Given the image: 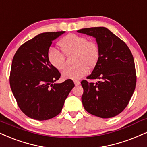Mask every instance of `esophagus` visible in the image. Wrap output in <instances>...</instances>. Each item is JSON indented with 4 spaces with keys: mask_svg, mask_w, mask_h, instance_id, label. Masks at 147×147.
Listing matches in <instances>:
<instances>
[{
    "mask_svg": "<svg viewBox=\"0 0 147 147\" xmlns=\"http://www.w3.org/2000/svg\"><path fill=\"white\" fill-rule=\"evenodd\" d=\"M74 83H75V86H79V85H80L81 84V82L79 81H74Z\"/></svg>",
    "mask_w": 147,
    "mask_h": 147,
    "instance_id": "1",
    "label": "esophagus"
}]
</instances>
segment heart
<instances>
[{
    "mask_svg": "<svg viewBox=\"0 0 147 147\" xmlns=\"http://www.w3.org/2000/svg\"><path fill=\"white\" fill-rule=\"evenodd\" d=\"M62 53L56 49H50L48 51L49 62L55 68L61 70L66 67V55L75 54V66L66 68L62 73L63 78L78 80L89 72V68H94L98 63L100 50L98 44L81 35L70 33L66 35L58 43Z\"/></svg>",
    "mask_w": 147,
    "mask_h": 147,
    "instance_id": "1",
    "label": "heart"
}]
</instances>
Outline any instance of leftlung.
Returning a JSON list of instances; mask_svg holds the SVG:
<instances>
[{"instance_id": "8db88e82", "label": "left lung", "mask_w": 147, "mask_h": 147, "mask_svg": "<svg viewBox=\"0 0 147 147\" xmlns=\"http://www.w3.org/2000/svg\"><path fill=\"white\" fill-rule=\"evenodd\" d=\"M77 32L96 38L100 50L98 63L87 77L98 81L81 82L83 105L88 113L98 117H114L124 110L135 90L134 57L126 44L107 28H86Z\"/></svg>"}]
</instances>
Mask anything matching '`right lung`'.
Masks as SVG:
<instances>
[{
    "instance_id": "obj_1",
    "label": "right lung",
    "mask_w": 147,
    "mask_h": 147,
    "mask_svg": "<svg viewBox=\"0 0 147 147\" xmlns=\"http://www.w3.org/2000/svg\"><path fill=\"white\" fill-rule=\"evenodd\" d=\"M64 33L36 35L19 47L12 60L10 87L21 111L33 119L46 121L59 114L75 86L71 79L55 83L61 74L47 58L52 42Z\"/></svg>"
}]
</instances>
